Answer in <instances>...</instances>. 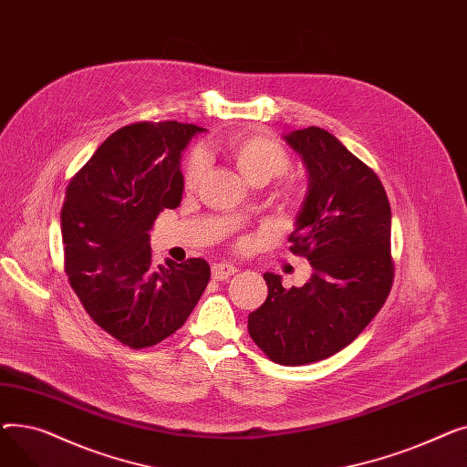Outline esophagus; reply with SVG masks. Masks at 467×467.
<instances>
[{
    "instance_id": "obj_1",
    "label": "esophagus",
    "mask_w": 467,
    "mask_h": 467,
    "mask_svg": "<svg viewBox=\"0 0 467 467\" xmlns=\"http://www.w3.org/2000/svg\"><path fill=\"white\" fill-rule=\"evenodd\" d=\"M236 273V266H233L231 263H215L212 266V276L215 280H227L229 276H233Z\"/></svg>"
}]
</instances>
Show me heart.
I'll return each mask as SVG.
<instances>
[{"label": "heart", "instance_id": "b5f03b06", "mask_svg": "<svg viewBox=\"0 0 467 467\" xmlns=\"http://www.w3.org/2000/svg\"><path fill=\"white\" fill-rule=\"evenodd\" d=\"M223 150L227 157L233 161L236 170L242 174V178L248 183H266L273 178L284 176L291 168V157L284 147L261 134H246L238 132L225 140ZM204 170V157L201 153H192L185 166V187L194 189L199 183ZM287 199L291 202L299 201V191L289 189Z\"/></svg>", "mask_w": 467, "mask_h": 467}]
</instances>
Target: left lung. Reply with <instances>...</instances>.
<instances>
[{
    "instance_id": "1",
    "label": "left lung",
    "mask_w": 467,
    "mask_h": 467,
    "mask_svg": "<svg viewBox=\"0 0 467 467\" xmlns=\"http://www.w3.org/2000/svg\"><path fill=\"white\" fill-rule=\"evenodd\" d=\"M308 171V191L291 233V252L314 273L285 289L265 273L266 301L248 316L255 345L280 365L326 359L367 327L394 282L391 210L375 171L333 134L308 127L284 136Z\"/></svg>"
}]
</instances>
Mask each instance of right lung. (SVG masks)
<instances>
[{
    "mask_svg": "<svg viewBox=\"0 0 467 467\" xmlns=\"http://www.w3.org/2000/svg\"><path fill=\"white\" fill-rule=\"evenodd\" d=\"M204 130L178 120L122 127L66 189L69 285L96 326L134 350L176 333L210 280L204 259L155 266L150 246L157 215L182 202V151Z\"/></svg>",
    "mask_w": 467,
    "mask_h": 467,
    "instance_id": "add662e5",
    "label": "right lung"
}]
</instances>
